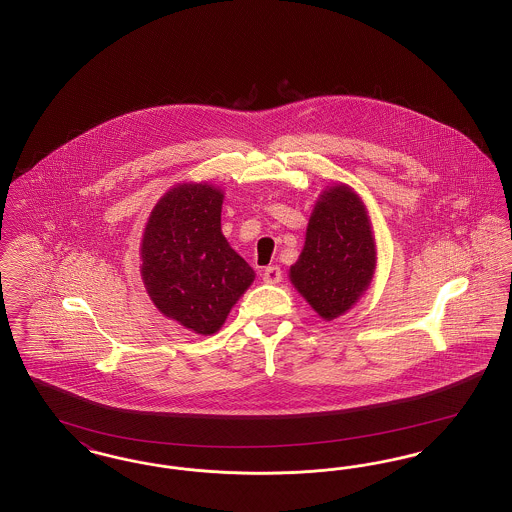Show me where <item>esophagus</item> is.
Masks as SVG:
<instances>
[{
	"label": "esophagus",
	"instance_id": "obj_1",
	"mask_svg": "<svg viewBox=\"0 0 512 512\" xmlns=\"http://www.w3.org/2000/svg\"><path fill=\"white\" fill-rule=\"evenodd\" d=\"M263 280L267 282V284H278L280 280H282V270L278 267H267L263 270Z\"/></svg>",
	"mask_w": 512,
	"mask_h": 512
}]
</instances>
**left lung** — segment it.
<instances>
[{
    "label": "left lung",
    "instance_id": "left-lung-1",
    "mask_svg": "<svg viewBox=\"0 0 512 512\" xmlns=\"http://www.w3.org/2000/svg\"><path fill=\"white\" fill-rule=\"evenodd\" d=\"M376 242L365 201L347 184L326 188L311 213L290 282L324 320L345 315L368 290Z\"/></svg>",
    "mask_w": 512,
    "mask_h": 512
}]
</instances>
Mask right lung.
Here are the masks:
<instances>
[{"instance_id":"obj_1","label":"right lung","mask_w":512,"mask_h":512,"mask_svg":"<svg viewBox=\"0 0 512 512\" xmlns=\"http://www.w3.org/2000/svg\"><path fill=\"white\" fill-rule=\"evenodd\" d=\"M222 201V190L209 182L172 186L151 209L140 245L153 305L201 336L219 332L255 280L220 230Z\"/></svg>"}]
</instances>
